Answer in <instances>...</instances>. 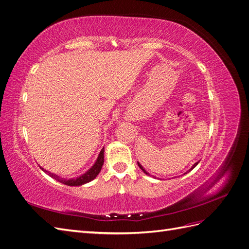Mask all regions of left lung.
I'll return each instance as SVG.
<instances>
[{
    "label": "left lung",
    "instance_id": "1",
    "mask_svg": "<svg viewBox=\"0 0 249 249\" xmlns=\"http://www.w3.org/2000/svg\"><path fill=\"white\" fill-rule=\"evenodd\" d=\"M197 164H198V162H196V163H195V164H194V165H193V166H192V167H191V169H193V168H194V167H195V166H196V165H197ZM138 166H139V167H140V169H142V171H143V172H145V173H146V175H148V173H147V172H146V171H145V169H143V167H142V166H141V165H140V164H139V163H138ZM191 169H190V170H191Z\"/></svg>",
    "mask_w": 249,
    "mask_h": 249
}]
</instances>
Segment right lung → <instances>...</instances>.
Segmentation results:
<instances>
[{
	"mask_svg": "<svg viewBox=\"0 0 249 249\" xmlns=\"http://www.w3.org/2000/svg\"><path fill=\"white\" fill-rule=\"evenodd\" d=\"M104 152L105 149L103 148L101 150V153L99 155V157H97V160L96 162L94 163L93 166L90 168L87 172H85L84 175L77 178H71V179H64V178H60L58 176L54 175V173H51V172H48L49 176L52 177L53 178L57 179L58 182L62 183L64 185H67V186H81V185H84L88 182H90V180H92L96 178V176L99 175L102 167H103V164H104ZM41 168V167H40ZM43 171H46L43 168H41ZM47 172V171H46Z\"/></svg>",
	"mask_w": 249,
	"mask_h": 249,
	"instance_id": "right-lung-1",
	"label": "right lung"
}]
</instances>
